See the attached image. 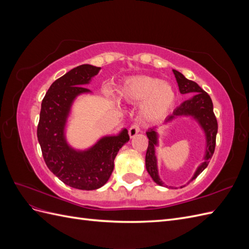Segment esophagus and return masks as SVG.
Listing matches in <instances>:
<instances>
[{
  "mask_svg": "<svg viewBox=\"0 0 249 249\" xmlns=\"http://www.w3.org/2000/svg\"><path fill=\"white\" fill-rule=\"evenodd\" d=\"M139 131H140V127H139L138 124H133V125H131L130 129H129V135H130V137L133 138V137L136 136V135L139 133Z\"/></svg>",
  "mask_w": 249,
  "mask_h": 249,
  "instance_id": "esophagus-1",
  "label": "esophagus"
}]
</instances>
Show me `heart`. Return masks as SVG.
Returning <instances> with one entry per match:
<instances>
[{"label":"heart","mask_w":249,"mask_h":249,"mask_svg":"<svg viewBox=\"0 0 249 249\" xmlns=\"http://www.w3.org/2000/svg\"><path fill=\"white\" fill-rule=\"evenodd\" d=\"M117 96L127 104H138L142 122L154 123L171 110L177 100L176 90L160 79L137 76L124 80L117 89Z\"/></svg>","instance_id":"1"}]
</instances>
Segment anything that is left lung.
Wrapping results in <instances>:
<instances>
[{"label":"left lung","instance_id":"1","mask_svg":"<svg viewBox=\"0 0 249 249\" xmlns=\"http://www.w3.org/2000/svg\"><path fill=\"white\" fill-rule=\"evenodd\" d=\"M172 71L175 73V77L177 79L179 92L182 94L194 93V95L180 104L179 106L173 111L172 114L165 119L164 124H169L173 119H176L178 117H191L201 127V130L206 137V150L205 156H203V161L200 163L196 170H195L191 179L187 183L189 184L191 180L196 178L200 173L207 168L211 158H212L214 154L218 124L217 119L213 112V103L210 95L206 91H203V90L198 86L197 83L188 80L187 78H185L183 73H180L176 70H172ZM146 136L148 138V147L145 156L146 170L156 184L159 186L166 187L164 185L163 180L160 178L159 169H158L156 147L159 146V133H158L157 127L148 130L146 132ZM180 188H183V186H180Z\"/></svg>","mask_w":249,"mask_h":249}]
</instances>
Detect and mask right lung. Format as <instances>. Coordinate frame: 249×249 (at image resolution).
I'll list each match as a JSON object with an SVG mask.
<instances>
[{
	"label": "right lung",
	"instance_id": "right-lung-1",
	"mask_svg": "<svg viewBox=\"0 0 249 249\" xmlns=\"http://www.w3.org/2000/svg\"><path fill=\"white\" fill-rule=\"evenodd\" d=\"M101 67L83 64L57 79L41 103L37 138L44 162L62 182L80 190H95L110 178L119 149L130 140L126 129L106 135L85 149L73 148L66 139V125L74 100L90 93L89 84Z\"/></svg>",
	"mask_w": 249,
	"mask_h": 249
}]
</instances>
